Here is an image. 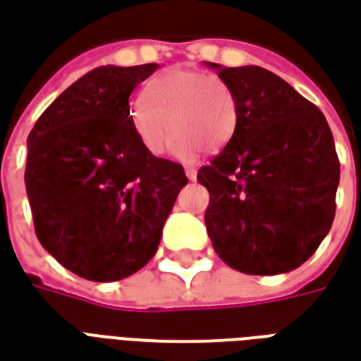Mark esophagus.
Listing matches in <instances>:
<instances>
[{
	"instance_id": "1",
	"label": "esophagus",
	"mask_w": 361,
	"mask_h": 361,
	"mask_svg": "<svg viewBox=\"0 0 361 361\" xmlns=\"http://www.w3.org/2000/svg\"><path fill=\"white\" fill-rule=\"evenodd\" d=\"M185 176H188L191 181L197 180V168H193V166H188V168H185Z\"/></svg>"
}]
</instances>
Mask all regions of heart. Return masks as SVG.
<instances>
[{
  "label": "heart",
  "instance_id": "b5f03b06",
  "mask_svg": "<svg viewBox=\"0 0 361 361\" xmlns=\"http://www.w3.org/2000/svg\"><path fill=\"white\" fill-rule=\"evenodd\" d=\"M181 160H189L199 147L214 152L226 147L238 127V102L232 89L219 77L170 69L135 100L129 110V123L137 141L150 154H162L170 142Z\"/></svg>",
  "mask_w": 361,
  "mask_h": 361
}]
</instances>
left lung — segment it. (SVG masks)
Segmentation results:
<instances>
[{
  "label": "left lung",
  "mask_w": 361,
  "mask_h": 361,
  "mask_svg": "<svg viewBox=\"0 0 361 361\" xmlns=\"http://www.w3.org/2000/svg\"><path fill=\"white\" fill-rule=\"evenodd\" d=\"M212 67L232 89L238 127L197 173L209 189L204 224L219 257L245 274L294 271L334 220L341 162L315 104L257 66Z\"/></svg>",
  "instance_id": "obj_1"
}]
</instances>
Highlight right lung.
Masks as SVG:
<instances>
[{"mask_svg":"<svg viewBox=\"0 0 361 361\" xmlns=\"http://www.w3.org/2000/svg\"><path fill=\"white\" fill-rule=\"evenodd\" d=\"M158 63L96 67L28 135L25 185L42 247L81 279L114 282L154 257L183 166L142 149L129 96Z\"/></svg>","mask_w":361,"mask_h":361,"instance_id":"1","label":"right lung"}]
</instances>
